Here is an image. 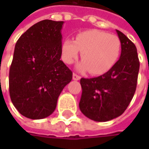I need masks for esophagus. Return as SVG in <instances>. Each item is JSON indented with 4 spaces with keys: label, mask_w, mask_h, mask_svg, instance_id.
Segmentation results:
<instances>
[{
    "label": "esophagus",
    "mask_w": 149,
    "mask_h": 149,
    "mask_svg": "<svg viewBox=\"0 0 149 149\" xmlns=\"http://www.w3.org/2000/svg\"><path fill=\"white\" fill-rule=\"evenodd\" d=\"M80 78H81V77L78 76L77 74H76V73H73V75H72V79L73 80H79Z\"/></svg>",
    "instance_id": "obj_1"
}]
</instances>
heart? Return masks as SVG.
Instances as JSON below:
<instances>
[{
  "instance_id": "obj_1",
  "label": "heart",
  "mask_w": 149,
  "mask_h": 149,
  "mask_svg": "<svg viewBox=\"0 0 149 149\" xmlns=\"http://www.w3.org/2000/svg\"><path fill=\"white\" fill-rule=\"evenodd\" d=\"M81 52V70H88L92 75H102L114 67L118 61L122 44L120 39L104 31L91 29L79 33L75 40L66 39L62 43V59L72 64Z\"/></svg>"
}]
</instances>
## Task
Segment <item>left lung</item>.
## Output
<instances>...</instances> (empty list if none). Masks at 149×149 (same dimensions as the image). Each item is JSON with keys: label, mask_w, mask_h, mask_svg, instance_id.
I'll use <instances>...</instances> for the list:
<instances>
[{"label": "left lung", "mask_w": 149, "mask_h": 149, "mask_svg": "<svg viewBox=\"0 0 149 149\" xmlns=\"http://www.w3.org/2000/svg\"><path fill=\"white\" fill-rule=\"evenodd\" d=\"M122 44L121 57L106 73L81 78L79 109L88 118L107 122L121 116L130 105L136 90L140 62L134 44L116 30Z\"/></svg>", "instance_id": "1"}]
</instances>
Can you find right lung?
<instances>
[{"label":"right lung","instance_id":"add662e5","mask_svg":"<svg viewBox=\"0 0 149 149\" xmlns=\"http://www.w3.org/2000/svg\"><path fill=\"white\" fill-rule=\"evenodd\" d=\"M64 21L41 20L18 40L9 70V94L17 110L30 119H43L56 109L58 98L72 79L60 60Z\"/></svg>","mask_w":149,"mask_h":149}]
</instances>
